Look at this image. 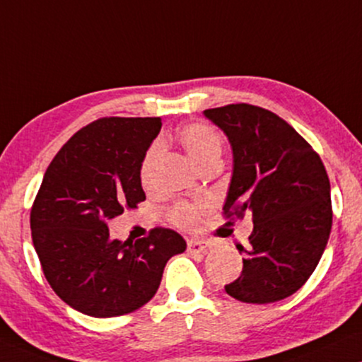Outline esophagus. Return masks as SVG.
<instances>
[{"label": "esophagus", "mask_w": 362, "mask_h": 362, "mask_svg": "<svg viewBox=\"0 0 362 362\" xmlns=\"http://www.w3.org/2000/svg\"><path fill=\"white\" fill-rule=\"evenodd\" d=\"M209 248L206 242H199V240H188V252L191 255H198V253H204Z\"/></svg>", "instance_id": "1"}]
</instances>
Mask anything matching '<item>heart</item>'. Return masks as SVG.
<instances>
[{
  "label": "heart",
  "instance_id": "b5f03b06",
  "mask_svg": "<svg viewBox=\"0 0 362 362\" xmlns=\"http://www.w3.org/2000/svg\"><path fill=\"white\" fill-rule=\"evenodd\" d=\"M180 144L188 154V158L193 160V164L198 169L206 166L209 163H220L223 153V139L216 129H213L208 124L194 122L189 126H185L177 134ZM160 154V146L154 142L147 149L141 163V181L147 185L153 176V169L158 163ZM198 208L188 203H180L171 209V220L177 226L182 228H194L198 225Z\"/></svg>",
  "mask_w": 362,
  "mask_h": 362
}]
</instances>
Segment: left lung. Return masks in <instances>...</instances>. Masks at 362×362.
I'll use <instances>...</instances> for the list:
<instances>
[{
	"mask_svg": "<svg viewBox=\"0 0 362 362\" xmlns=\"http://www.w3.org/2000/svg\"><path fill=\"white\" fill-rule=\"evenodd\" d=\"M233 149L223 213H250L253 231L242 275L225 290L247 304L296 293L322 257L332 226L331 182L319 154L290 124L262 107L230 104L204 110Z\"/></svg>",
	"mask_w": 362,
	"mask_h": 362,
	"instance_id": "8db88e82",
	"label": "left lung"
}]
</instances>
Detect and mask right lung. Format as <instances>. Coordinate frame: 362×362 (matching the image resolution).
Listing matches in <instances>:
<instances>
[{"label":"right lung","instance_id":"1","mask_svg":"<svg viewBox=\"0 0 362 362\" xmlns=\"http://www.w3.org/2000/svg\"><path fill=\"white\" fill-rule=\"evenodd\" d=\"M159 117H104L75 132L45 173L30 213L45 279L72 309L92 317L137 310L158 292L169 258L186 250L180 233L112 240L107 221L146 199L141 163Z\"/></svg>","mask_w":362,"mask_h":362}]
</instances>
